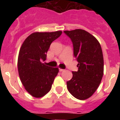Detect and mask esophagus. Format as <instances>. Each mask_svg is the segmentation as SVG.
<instances>
[{
    "label": "esophagus",
    "mask_w": 120,
    "mask_h": 120,
    "mask_svg": "<svg viewBox=\"0 0 120 120\" xmlns=\"http://www.w3.org/2000/svg\"><path fill=\"white\" fill-rule=\"evenodd\" d=\"M64 70H64V69H62V68H59V71H60V72H61V71H64Z\"/></svg>",
    "instance_id": "1"
}]
</instances>
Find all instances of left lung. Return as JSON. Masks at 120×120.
<instances>
[{
  "instance_id": "obj_1",
  "label": "left lung",
  "mask_w": 120,
  "mask_h": 120,
  "mask_svg": "<svg viewBox=\"0 0 120 120\" xmlns=\"http://www.w3.org/2000/svg\"><path fill=\"white\" fill-rule=\"evenodd\" d=\"M71 39L73 54L78 62L77 71L67 82L68 90L79 100L92 96L98 88L103 75L104 62L102 50L95 37L82 29L64 31Z\"/></svg>"
}]
</instances>
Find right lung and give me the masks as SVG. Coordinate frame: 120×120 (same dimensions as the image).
Listing matches in <instances>:
<instances>
[{"label": "right lung", "mask_w": 120, "mask_h": 120, "mask_svg": "<svg viewBox=\"0 0 120 120\" xmlns=\"http://www.w3.org/2000/svg\"><path fill=\"white\" fill-rule=\"evenodd\" d=\"M62 31L34 32L22 43L18 56V71L25 89L32 97L41 98L50 90L58 73V68L43 63L53 41L61 35Z\"/></svg>", "instance_id": "add662e5"}]
</instances>
